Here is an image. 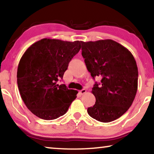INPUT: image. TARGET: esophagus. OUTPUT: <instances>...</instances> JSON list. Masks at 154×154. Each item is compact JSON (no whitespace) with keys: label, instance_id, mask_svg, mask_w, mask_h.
I'll return each instance as SVG.
<instances>
[{"label":"esophagus","instance_id":"34e87169","mask_svg":"<svg viewBox=\"0 0 154 154\" xmlns=\"http://www.w3.org/2000/svg\"><path fill=\"white\" fill-rule=\"evenodd\" d=\"M79 93L81 94H84L85 93H86V90H85V89H82V90L79 91Z\"/></svg>","mask_w":154,"mask_h":154}]
</instances>
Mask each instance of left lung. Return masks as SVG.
I'll return each mask as SVG.
<instances>
[{
	"label": "left lung",
	"mask_w": 154,
	"mask_h": 154,
	"mask_svg": "<svg viewBox=\"0 0 154 154\" xmlns=\"http://www.w3.org/2000/svg\"><path fill=\"white\" fill-rule=\"evenodd\" d=\"M82 43V56L94 79L101 77L92 92L96 98L93 106L88 108L92 118L101 122L116 120L133 103L138 88L136 61L128 49L111 39Z\"/></svg>",
	"instance_id": "8db88e82"
}]
</instances>
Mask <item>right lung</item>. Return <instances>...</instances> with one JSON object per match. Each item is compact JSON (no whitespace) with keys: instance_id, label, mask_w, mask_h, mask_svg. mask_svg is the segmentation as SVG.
Masks as SVG:
<instances>
[{"instance_id":"obj_1","label":"right lung","mask_w":154,"mask_h":154,"mask_svg":"<svg viewBox=\"0 0 154 154\" xmlns=\"http://www.w3.org/2000/svg\"><path fill=\"white\" fill-rule=\"evenodd\" d=\"M82 41L45 38L31 45L21 58L17 82L23 101L41 119L51 120L66 113L77 97V90L57 82L62 79Z\"/></svg>"}]
</instances>
